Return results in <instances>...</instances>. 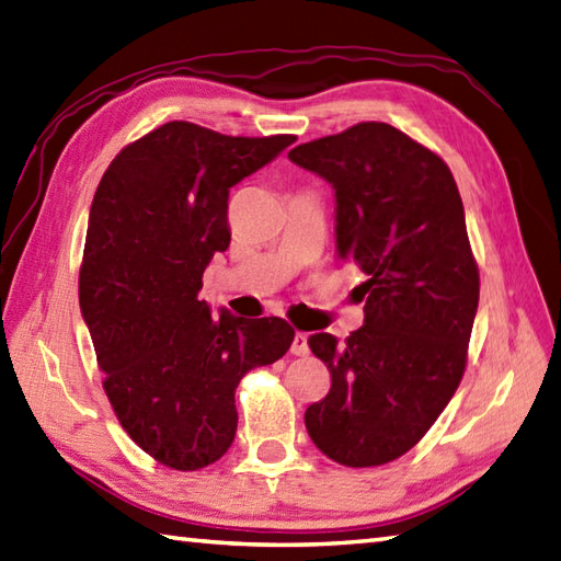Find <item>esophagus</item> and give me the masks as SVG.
<instances>
[{
    "instance_id": "obj_1",
    "label": "esophagus",
    "mask_w": 561,
    "mask_h": 561,
    "mask_svg": "<svg viewBox=\"0 0 561 561\" xmlns=\"http://www.w3.org/2000/svg\"><path fill=\"white\" fill-rule=\"evenodd\" d=\"M290 353H293V355H297V357H305V355H309V343H307V333H302V331H297V333L293 335V343H290Z\"/></svg>"
}]
</instances>
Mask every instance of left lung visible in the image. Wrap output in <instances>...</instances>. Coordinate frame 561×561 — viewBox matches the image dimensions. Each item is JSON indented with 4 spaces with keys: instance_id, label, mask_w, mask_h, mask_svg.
I'll return each instance as SVG.
<instances>
[{
    "instance_id": "1",
    "label": "left lung",
    "mask_w": 561,
    "mask_h": 561,
    "mask_svg": "<svg viewBox=\"0 0 561 561\" xmlns=\"http://www.w3.org/2000/svg\"><path fill=\"white\" fill-rule=\"evenodd\" d=\"M335 190V254L365 273V323L309 335L331 391L305 413L321 454L347 468L396 460L456 393L480 300L463 202L449 165L383 122L295 146Z\"/></svg>"
}]
</instances>
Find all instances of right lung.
Returning a JSON list of instances; mask_svg holds the SVG:
<instances>
[{"label":"right lung","instance_id":"add662e5","mask_svg":"<svg viewBox=\"0 0 561 561\" xmlns=\"http://www.w3.org/2000/svg\"><path fill=\"white\" fill-rule=\"evenodd\" d=\"M293 141L168 122L122 148L95 190L81 314L119 425L168 468L216 463L238 432L240 379L293 343L288 321L214 317L198 300L208 261L230 244V186Z\"/></svg>","mask_w":561,"mask_h":561}]
</instances>
